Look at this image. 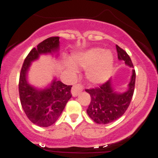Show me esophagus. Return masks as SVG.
<instances>
[{"mask_svg": "<svg viewBox=\"0 0 158 158\" xmlns=\"http://www.w3.org/2000/svg\"><path fill=\"white\" fill-rule=\"evenodd\" d=\"M83 89V87L82 85H79V84H76L74 85L72 87V89H71V93H72L73 96H77L82 91Z\"/></svg>", "mask_w": 158, "mask_h": 158, "instance_id": "obj_1", "label": "esophagus"}]
</instances>
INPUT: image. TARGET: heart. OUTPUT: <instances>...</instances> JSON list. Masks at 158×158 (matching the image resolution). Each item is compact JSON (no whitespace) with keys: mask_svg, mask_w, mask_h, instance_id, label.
Returning <instances> with one entry per match:
<instances>
[{"mask_svg":"<svg viewBox=\"0 0 158 158\" xmlns=\"http://www.w3.org/2000/svg\"><path fill=\"white\" fill-rule=\"evenodd\" d=\"M73 62L86 70V77L93 84H100L109 78L113 69V56L110 51L101 48H92L75 54ZM67 70L71 74L77 71L76 65L71 62L65 63Z\"/></svg>","mask_w":158,"mask_h":158,"instance_id":"b5f03b06","label":"heart"}]
</instances>
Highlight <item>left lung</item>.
Here are the masks:
<instances>
[{
	"mask_svg": "<svg viewBox=\"0 0 158 158\" xmlns=\"http://www.w3.org/2000/svg\"><path fill=\"white\" fill-rule=\"evenodd\" d=\"M118 58L131 67L133 66L130 56L126 51L116 45ZM135 70H132L127 91L117 93L114 91L111 80L94 89H85L91 96V101L87 109L89 116L99 124H107L116 120L123 115L130 105L135 91Z\"/></svg>",
	"mask_w": 158,
	"mask_h": 158,
	"instance_id": "obj_1",
	"label": "left lung"
}]
</instances>
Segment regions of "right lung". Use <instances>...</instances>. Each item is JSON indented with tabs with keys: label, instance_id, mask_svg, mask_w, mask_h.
<instances>
[{
	"label": "right lung",
	"instance_id": "1",
	"mask_svg": "<svg viewBox=\"0 0 158 158\" xmlns=\"http://www.w3.org/2000/svg\"><path fill=\"white\" fill-rule=\"evenodd\" d=\"M59 48V37H50L38 44L29 52L23 62L19 81V93L22 107L27 118L37 126L49 127L56 122L68 100L71 98V87L54 79L51 86L40 90L27 81L31 62L42 54H52Z\"/></svg>",
	"mask_w": 158,
	"mask_h": 158
}]
</instances>
